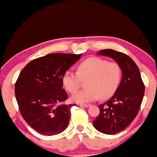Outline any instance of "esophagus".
<instances>
[{
  "instance_id": "obj_1",
  "label": "esophagus",
  "mask_w": 157,
  "mask_h": 157,
  "mask_svg": "<svg viewBox=\"0 0 157 157\" xmlns=\"http://www.w3.org/2000/svg\"><path fill=\"white\" fill-rule=\"evenodd\" d=\"M80 106L84 107H90V105H89V104H81Z\"/></svg>"
}]
</instances>
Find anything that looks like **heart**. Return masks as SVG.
I'll use <instances>...</instances> for the list:
<instances>
[{"label": "heart", "instance_id": "b5f03b06", "mask_svg": "<svg viewBox=\"0 0 157 157\" xmlns=\"http://www.w3.org/2000/svg\"><path fill=\"white\" fill-rule=\"evenodd\" d=\"M122 78V69L119 64L108 63L107 59L92 57L79 64L78 72L67 70L63 77L66 90L73 93L79 87L82 79H87V88L76 92L72 100L78 103H87L111 97L117 89Z\"/></svg>", "mask_w": 157, "mask_h": 157}]
</instances>
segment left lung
Masks as SVG:
<instances>
[{
    "label": "left lung",
    "mask_w": 157,
    "mask_h": 157,
    "mask_svg": "<svg viewBox=\"0 0 157 157\" xmlns=\"http://www.w3.org/2000/svg\"><path fill=\"white\" fill-rule=\"evenodd\" d=\"M99 56L112 58L122 69V79L114 95L99 105L100 114L93 121L98 131L114 134L126 129L136 117L144 94L139 67L133 59L122 52L112 49L101 50Z\"/></svg>",
    "instance_id": "1"
}]
</instances>
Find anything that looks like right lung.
Segmentation results:
<instances>
[{"label": "right lung", "mask_w": 157, "mask_h": 157, "mask_svg": "<svg viewBox=\"0 0 157 157\" xmlns=\"http://www.w3.org/2000/svg\"><path fill=\"white\" fill-rule=\"evenodd\" d=\"M82 55L52 53L30 61L21 70L15 94L24 120L43 135H56L67 128L70 109L63 77Z\"/></svg>", "instance_id": "obj_1"}]
</instances>
